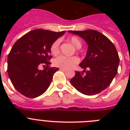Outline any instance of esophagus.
Masks as SVG:
<instances>
[{
  "instance_id": "obj_1",
  "label": "esophagus",
  "mask_w": 130,
  "mask_h": 130,
  "mask_svg": "<svg viewBox=\"0 0 130 130\" xmlns=\"http://www.w3.org/2000/svg\"><path fill=\"white\" fill-rule=\"evenodd\" d=\"M60 70H61V71H67V69H65V68H60Z\"/></svg>"
}]
</instances>
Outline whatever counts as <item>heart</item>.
<instances>
[{
  "label": "heart",
  "instance_id": "b5f03b06",
  "mask_svg": "<svg viewBox=\"0 0 130 130\" xmlns=\"http://www.w3.org/2000/svg\"><path fill=\"white\" fill-rule=\"evenodd\" d=\"M68 41L75 47V48L79 49L82 47V42L76 36H71L69 38ZM59 40H55L51 46V53L54 55H57L59 51ZM79 63V59L76 57H67L65 56H59L54 60V65L57 67L61 68L69 69L71 68L77 63Z\"/></svg>",
  "mask_w": 130,
  "mask_h": 130
}]
</instances>
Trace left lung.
I'll return each instance as SVG.
<instances>
[{"instance_id": "left-lung-1", "label": "left lung", "mask_w": 130, "mask_h": 130, "mask_svg": "<svg viewBox=\"0 0 130 130\" xmlns=\"http://www.w3.org/2000/svg\"><path fill=\"white\" fill-rule=\"evenodd\" d=\"M68 32L81 37L88 44L86 56L79 65L86 75L75 71L70 80L71 85L84 94H97L107 88L117 75L119 57L116 48L108 38L96 30Z\"/></svg>"}]
</instances>
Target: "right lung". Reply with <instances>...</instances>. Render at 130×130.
<instances>
[{"instance_id":"obj_1","label":"right lung","mask_w":130,"mask_h":130,"mask_svg":"<svg viewBox=\"0 0 130 130\" xmlns=\"http://www.w3.org/2000/svg\"><path fill=\"white\" fill-rule=\"evenodd\" d=\"M65 33L37 29L25 34L13 45L7 60V72L13 86L21 94L36 98L51 85L57 67H49L51 46ZM47 67L40 70V65ZM45 66V65H44Z\"/></svg>"}]
</instances>
